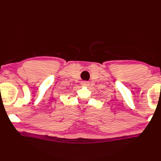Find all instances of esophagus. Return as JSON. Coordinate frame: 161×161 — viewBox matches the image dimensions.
Segmentation results:
<instances>
[{
	"mask_svg": "<svg viewBox=\"0 0 161 161\" xmlns=\"http://www.w3.org/2000/svg\"><path fill=\"white\" fill-rule=\"evenodd\" d=\"M81 84L82 86H87L89 85V81H82L81 82Z\"/></svg>",
	"mask_w": 161,
	"mask_h": 161,
	"instance_id": "obj_1",
	"label": "esophagus"
}]
</instances>
